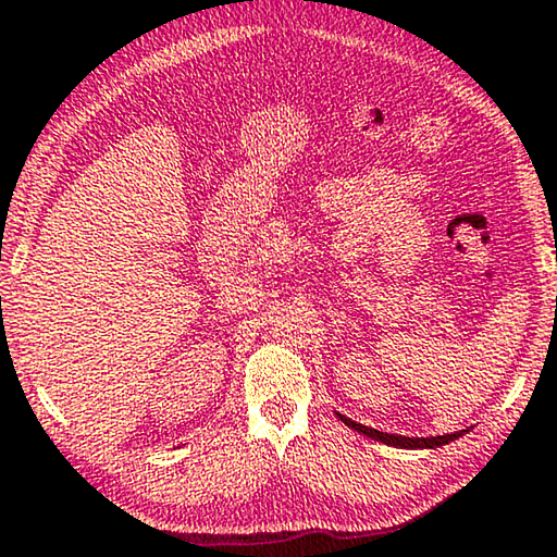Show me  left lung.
Here are the masks:
<instances>
[{"mask_svg":"<svg viewBox=\"0 0 557 557\" xmlns=\"http://www.w3.org/2000/svg\"><path fill=\"white\" fill-rule=\"evenodd\" d=\"M341 421H344L348 428H354V431L368 435V438L381 441V443H386V446H396V448H438V446H446V443H450V441H456L460 435V433H448V435H438V438H406V435L375 431V428H368V425L350 421V418H346V416H341Z\"/></svg>","mask_w":557,"mask_h":557,"instance_id":"1","label":"left lung"}]
</instances>
